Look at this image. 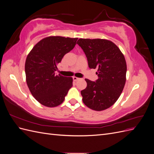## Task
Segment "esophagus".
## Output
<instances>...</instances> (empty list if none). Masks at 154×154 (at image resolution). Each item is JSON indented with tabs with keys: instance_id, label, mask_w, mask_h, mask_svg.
I'll return each mask as SVG.
<instances>
[{
	"instance_id": "esophagus-1",
	"label": "esophagus",
	"mask_w": 154,
	"mask_h": 154,
	"mask_svg": "<svg viewBox=\"0 0 154 154\" xmlns=\"http://www.w3.org/2000/svg\"><path fill=\"white\" fill-rule=\"evenodd\" d=\"M72 78H73V80H74V81H78V80H80V78H77V77H76V76H74Z\"/></svg>"
}]
</instances>
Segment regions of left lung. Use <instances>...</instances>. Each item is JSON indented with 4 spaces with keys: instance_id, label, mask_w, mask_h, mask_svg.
<instances>
[{
    "instance_id": "obj_1",
    "label": "left lung",
    "mask_w": 154,
    "mask_h": 154,
    "mask_svg": "<svg viewBox=\"0 0 154 154\" xmlns=\"http://www.w3.org/2000/svg\"><path fill=\"white\" fill-rule=\"evenodd\" d=\"M77 44L87 58L88 67L97 69L96 82L85 79L87 87L81 91L88 108L103 110L113 105L123 90L127 63L122 51L112 42L105 39L80 38Z\"/></svg>"
}]
</instances>
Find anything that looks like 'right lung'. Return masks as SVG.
Returning <instances> with one entry per match:
<instances>
[{"instance_id": "right-lung-1", "label": "right lung", "mask_w": 154, "mask_h": 154, "mask_svg": "<svg viewBox=\"0 0 154 154\" xmlns=\"http://www.w3.org/2000/svg\"><path fill=\"white\" fill-rule=\"evenodd\" d=\"M77 38L49 36L37 43L26 60L27 85L35 98L45 106L60 105L72 86L71 77L57 75V65L76 45Z\"/></svg>"}]
</instances>
